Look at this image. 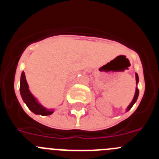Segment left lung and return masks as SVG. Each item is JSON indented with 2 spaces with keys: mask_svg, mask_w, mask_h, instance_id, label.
<instances>
[{
  "mask_svg": "<svg viewBox=\"0 0 159 159\" xmlns=\"http://www.w3.org/2000/svg\"><path fill=\"white\" fill-rule=\"evenodd\" d=\"M136 83L138 84V82H139V75H138V74H136ZM139 91L138 90V88H136V92H135V95H134V99H133V100H132L131 103H130V105L128 106V107H127V111H129L130 109V108L132 107V106L134 105V102H136V100H137L138 97H139Z\"/></svg>",
  "mask_w": 159,
  "mask_h": 159,
  "instance_id": "obj_1",
  "label": "left lung"
}]
</instances>
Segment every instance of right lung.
Listing matches in <instances>:
<instances>
[{
  "mask_svg": "<svg viewBox=\"0 0 159 159\" xmlns=\"http://www.w3.org/2000/svg\"><path fill=\"white\" fill-rule=\"evenodd\" d=\"M20 95H21L24 102L26 103L27 107L29 108V110L32 111L33 113L36 114V115H41V116H48V115H51L53 113L52 110H50V109L48 110L36 102V99L29 92V86H28L24 71L21 73V77H20Z\"/></svg>",
  "mask_w": 159,
  "mask_h": 159,
  "instance_id": "add662e5",
  "label": "right lung"
}]
</instances>
